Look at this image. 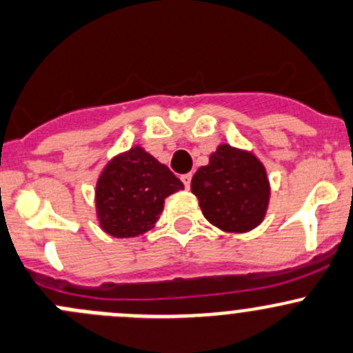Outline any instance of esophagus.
Listing matches in <instances>:
<instances>
[{
	"label": "esophagus",
	"mask_w": 353,
	"mask_h": 353,
	"mask_svg": "<svg viewBox=\"0 0 353 353\" xmlns=\"http://www.w3.org/2000/svg\"><path fill=\"white\" fill-rule=\"evenodd\" d=\"M181 181H183L185 188L190 187V181H192V173H187V175H181Z\"/></svg>",
	"instance_id": "34e87169"
}]
</instances>
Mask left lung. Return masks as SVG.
I'll use <instances>...</instances> for the list:
<instances>
[{"label":"left lung","instance_id":"8db88e82","mask_svg":"<svg viewBox=\"0 0 353 353\" xmlns=\"http://www.w3.org/2000/svg\"><path fill=\"white\" fill-rule=\"evenodd\" d=\"M204 218L228 233H245L266 218L271 185L263 161L247 149L219 144L192 178Z\"/></svg>","mask_w":353,"mask_h":353}]
</instances>
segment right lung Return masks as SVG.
<instances>
[{
    "label": "right lung",
    "instance_id": "1",
    "mask_svg": "<svg viewBox=\"0 0 353 353\" xmlns=\"http://www.w3.org/2000/svg\"><path fill=\"white\" fill-rule=\"evenodd\" d=\"M183 183L142 145L118 152L96 181V218L108 235L134 239L154 228L165 199Z\"/></svg>",
    "mask_w": 353,
    "mask_h": 353
}]
</instances>
